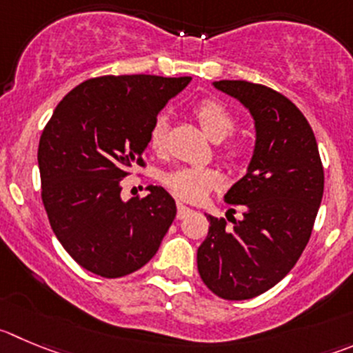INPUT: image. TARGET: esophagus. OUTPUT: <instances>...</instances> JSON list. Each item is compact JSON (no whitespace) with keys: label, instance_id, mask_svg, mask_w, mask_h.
Here are the masks:
<instances>
[{"label":"esophagus","instance_id":"esophagus-1","mask_svg":"<svg viewBox=\"0 0 353 353\" xmlns=\"http://www.w3.org/2000/svg\"><path fill=\"white\" fill-rule=\"evenodd\" d=\"M189 213H192V210H190V208H187L185 204H182V203L176 204V218H179V220L185 218Z\"/></svg>","mask_w":353,"mask_h":353}]
</instances>
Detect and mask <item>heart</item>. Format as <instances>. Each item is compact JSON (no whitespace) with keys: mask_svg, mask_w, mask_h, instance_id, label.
I'll return each instance as SVG.
<instances>
[{"mask_svg":"<svg viewBox=\"0 0 353 353\" xmlns=\"http://www.w3.org/2000/svg\"><path fill=\"white\" fill-rule=\"evenodd\" d=\"M194 117L201 124L203 132L213 142H221L236 128V117L232 110L216 99H204L194 107ZM168 139V121L159 116L150 126L149 147L154 152H163ZM225 157L232 163L244 157V147L239 142H230L225 147ZM163 183L171 194L189 203H197L210 190L216 189L221 183V176L213 168H190L182 166L163 174Z\"/></svg>","mask_w":353,"mask_h":353,"instance_id":"1","label":"heart"}]
</instances>
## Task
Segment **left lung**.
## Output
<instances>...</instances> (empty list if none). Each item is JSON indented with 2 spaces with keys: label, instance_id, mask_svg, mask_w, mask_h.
<instances>
[{
  "label": "left lung",
  "instance_id": "1",
  "mask_svg": "<svg viewBox=\"0 0 353 353\" xmlns=\"http://www.w3.org/2000/svg\"><path fill=\"white\" fill-rule=\"evenodd\" d=\"M213 86L250 110L256 142L246 174L225 194L227 203L243 208V218H227L229 227L225 218L208 214L197 270L216 296L250 300L283 281L303 253L324 192V170L310 124L290 99L248 81Z\"/></svg>",
  "mask_w": 353,
  "mask_h": 353
}]
</instances>
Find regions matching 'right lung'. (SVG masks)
Wrapping results in <instances>:
<instances>
[{"mask_svg":"<svg viewBox=\"0 0 353 353\" xmlns=\"http://www.w3.org/2000/svg\"><path fill=\"white\" fill-rule=\"evenodd\" d=\"M190 83L150 74L102 76L70 90L39 139L41 199L53 234L83 268L116 279L142 268L176 214L157 185L121 199V180L145 166L149 132L168 100Z\"/></svg>","mask_w":353,"mask_h":353,"instance_id":"add662e5","label":"right lung"}]
</instances>
